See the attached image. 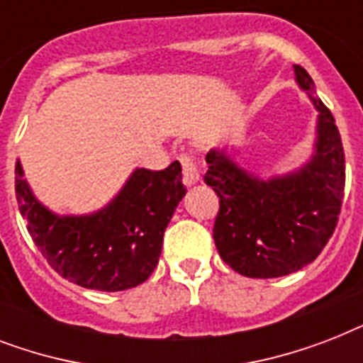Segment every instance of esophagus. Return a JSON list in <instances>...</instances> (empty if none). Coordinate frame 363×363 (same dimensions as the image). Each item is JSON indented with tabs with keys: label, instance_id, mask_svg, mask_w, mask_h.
Returning a JSON list of instances; mask_svg holds the SVG:
<instances>
[{
	"label": "esophagus",
	"instance_id": "esophagus-1",
	"mask_svg": "<svg viewBox=\"0 0 363 363\" xmlns=\"http://www.w3.org/2000/svg\"><path fill=\"white\" fill-rule=\"evenodd\" d=\"M179 162L182 165V181L186 186H192L196 182L199 181V171H198V164H196V158H194L192 154H181L179 156Z\"/></svg>",
	"mask_w": 363,
	"mask_h": 363
}]
</instances>
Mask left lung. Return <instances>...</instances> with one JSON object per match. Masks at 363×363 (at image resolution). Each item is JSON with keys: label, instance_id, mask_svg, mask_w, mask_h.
<instances>
[{"label": "left lung", "instance_id": "obj_1", "mask_svg": "<svg viewBox=\"0 0 363 363\" xmlns=\"http://www.w3.org/2000/svg\"><path fill=\"white\" fill-rule=\"evenodd\" d=\"M299 88L318 111L315 154L301 169L259 179L213 148L203 181L218 196L213 239L239 275L273 279L299 271L335 232L345 192V152L335 118L315 96V82L294 65Z\"/></svg>", "mask_w": 363, "mask_h": 363}]
</instances>
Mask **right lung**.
<instances>
[{
    "instance_id": "1",
    "label": "right lung",
    "mask_w": 363,
    "mask_h": 363,
    "mask_svg": "<svg viewBox=\"0 0 363 363\" xmlns=\"http://www.w3.org/2000/svg\"><path fill=\"white\" fill-rule=\"evenodd\" d=\"M16 201L35 247L58 275L82 288L121 292L150 277L164 232L184 198L181 164L162 171L135 169L118 196L92 215L60 216L37 201L20 162Z\"/></svg>"
}]
</instances>
